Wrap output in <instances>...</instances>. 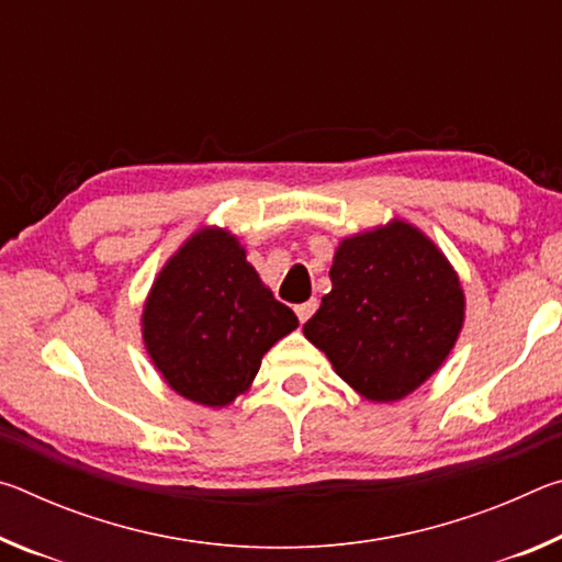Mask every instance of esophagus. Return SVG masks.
<instances>
[{
	"mask_svg": "<svg viewBox=\"0 0 562 562\" xmlns=\"http://www.w3.org/2000/svg\"><path fill=\"white\" fill-rule=\"evenodd\" d=\"M315 310H317V300H307V302H302V304H297V307H294L300 322H307L312 315H315Z\"/></svg>",
	"mask_w": 562,
	"mask_h": 562,
	"instance_id": "obj_1",
	"label": "esophagus"
}]
</instances>
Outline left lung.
Here are the masks:
<instances>
[{
    "label": "left lung",
    "instance_id": "left-lung-1",
    "mask_svg": "<svg viewBox=\"0 0 562 562\" xmlns=\"http://www.w3.org/2000/svg\"><path fill=\"white\" fill-rule=\"evenodd\" d=\"M329 280L302 331L369 402L408 396L451 355L465 317L461 280L412 223L345 237Z\"/></svg>",
    "mask_w": 562,
    "mask_h": 562
}]
</instances>
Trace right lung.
<instances>
[{"label": "right lung", "instance_id": "obj_1", "mask_svg": "<svg viewBox=\"0 0 562 562\" xmlns=\"http://www.w3.org/2000/svg\"><path fill=\"white\" fill-rule=\"evenodd\" d=\"M223 227H201L150 288L140 331L154 367L176 394L221 408L250 389L268 349L297 329Z\"/></svg>", "mask_w": 562, "mask_h": 562}]
</instances>
